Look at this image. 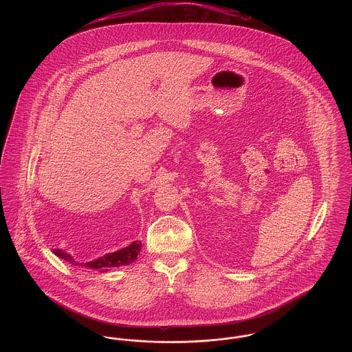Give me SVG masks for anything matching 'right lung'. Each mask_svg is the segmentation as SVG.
Wrapping results in <instances>:
<instances>
[{
  "mask_svg": "<svg viewBox=\"0 0 352 352\" xmlns=\"http://www.w3.org/2000/svg\"><path fill=\"white\" fill-rule=\"evenodd\" d=\"M140 250H141V243L140 241H134L129 247H126L124 250H120V251L115 252V253L105 254V256L99 257L98 260L91 261V263H78L71 254H68V253L62 251V250H52V252L58 257L66 260L72 265H78L80 268L95 269V270H102L104 272V270L116 268V267L129 265L132 261L135 260V257L138 256Z\"/></svg>",
  "mask_w": 352,
  "mask_h": 352,
  "instance_id": "obj_1",
  "label": "right lung"
}]
</instances>
